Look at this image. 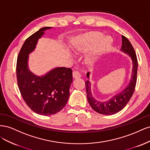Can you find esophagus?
<instances>
[{
  "mask_svg": "<svg viewBox=\"0 0 150 150\" xmlns=\"http://www.w3.org/2000/svg\"><path fill=\"white\" fill-rule=\"evenodd\" d=\"M72 77H73L74 79H78L81 78V74H79V72L74 71L72 72Z\"/></svg>",
  "mask_w": 150,
  "mask_h": 150,
  "instance_id": "34e87169",
  "label": "esophagus"
}]
</instances>
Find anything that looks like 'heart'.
<instances>
[{
	"mask_svg": "<svg viewBox=\"0 0 150 150\" xmlns=\"http://www.w3.org/2000/svg\"><path fill=\"white\" fill-rule=\"evenodd\" d=\"M103 38V35L101 33H94L90 35L83 43L76 46V51L80 53H86L96 46L88 56V62L91 64H94L112 44V40L110 38L105 37L102 40Z\"/></svg>",
	"mask_w": 150,
	"mask_h": 150,
	"instance_id": "1",
	"label": "heart"
}]
</instances>
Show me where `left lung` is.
Returning <instances> with one entry per match:
<instances>
[{
	"mask_svg": "<svg viewBox=\"0 0 150 150\" xmlns=\"http://www.w3.org/2000/svg\"><path fill=\"white\" fill-rule=\"evenodd\" d=\"M121 51L128 55L132 62V70H131L129 82L126 87L112 96L110 99L106 101H99L95 98L92 93V84L89 80L90 72H88L87 78L88 80L86 81V92L88 103L93 110L99 114L104 115H112L120 112L123 109L131 99L134 93L137 83L138 61L135 51L129 40L124 35H122V46Z\"/></svg>",
	"mask_w": 150,
	"mask_h": 150,
	"instance_id": "obj_1",
	"label": "left lung"
}]
</instances>
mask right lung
Here are the masks:
<instances>
[{"mask_svg":"<svg viewBox=\"0 0 150 150\" xmlns=\"http://www.w3.org/2000/svg\"><path fill=\"white\" fill-rule=\"evenodd\" d=\"M52 28L40 29L27 39L17 61V79L22 98L34 112L43 116L56 114L66 106L72 83L71 68L56 67L42 76L29 69V54L34 51L45 31Z\"/></svg>","mask_w":150,"mask_h":150,"instance_id":"obj_1","label":"right lung"}]
</instances>
